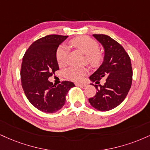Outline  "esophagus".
Instances as JSON below:
<instances>
[{"instance_id":"obj_1","label":"esophagus","mask_w":150,"mask_h":150,"mask_svg":"<svg viewBox=\"0 0 150 150\" xmlns=\"http://www.w3.org/2000/svg\"><path fill=\"white\" fill-rule=\"evenodd\" d=\"M76 86L81 87V88H85V87H86L87 84L85 83H76Z\"/></svg>"}]
</instances>
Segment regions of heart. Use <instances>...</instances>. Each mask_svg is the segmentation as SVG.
Wrapping results in <instances>:
<instances>
[{
	"mask_svg": "<svg viewBox=\"0 0 150 150\" xmlns=\"http://www.w3.org/2000/svg\"><path fill=\"white\" fill-rule=\"evenodd\" d=\"M71 47L76 48L86 55L88 62L91 66H97L102 60V55L98 51L99 44L97 42L88 36H81L74 38L69 42ZM67 48L64 46L59 47L56 52V60L60 66H64L67 58ZM86 74V70L79 68L71 67L65 72L66 77L73 81L82 80Z\"/></svg>",
	"mask_w": 150,
	"mask_h": 150,
	"instance_id": "obj_1",
	"label": "heart"
}]
</instances>
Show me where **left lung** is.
Wrapping results in <instances>:
<instances>
[{"label": "left lung", "mask_w": 150, "mask_h": 150, "mask_svg": "<svg viewBox=\"0 0 150 150\" xmlns=\"http://www.w3.org/2000/svg\"><path fill=\"white\" fill-rule=\"evenodd\" d=\"M104 50L103 60L90 76V80L99 84L106 78L103 86L95 85L97 93L90 98V105L100 111L116 108L127 97L132 83V67L129 55L120 44L106 35H93Z\"/></svg>", "instance_id": "left-lung-1"}]
</instances>
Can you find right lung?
<instances>
[{"mask_svg": "<svg viewBox=\"0 0 150 150\" xmlns=\"http://www.w3.org/2000/svg\"><path fill=\"white\" fill-rule=\"evenodd\" d=\"M68 36L50 35L36 40L23 55L21 69L22 88L27 99L38 110L53 113L63 107L66 96L75 86L62 81L55 86L49 78L59 69L56 52Z\"/></svg>", "mask_w": 150, "mask_h": 150, "instance_id": "add662e5", "label": "right lung"}]
</instances>
